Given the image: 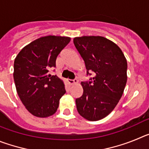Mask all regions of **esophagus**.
<instances>
[{
	"label": "esophagus",
	"mask_w": 149,
	"mask_h": 149,
	"mask_svg": "<svg viewBox=\"0 0 149 149\" xmlns=\"http://www.w3.org/2000/svg\"><path fill=\"white\" fill-rule=\"evenodd\" d=\"M68 82L70 85H73V84H77V83L78 82V81H77V80H71V79H68Z\"/></svg>",
	"instance_id": "obj_1"
}]
</instances>
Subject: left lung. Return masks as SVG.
Instances as JSON below:
<instances>
[{"label": "left lung", "instance_id": "1", "mask_svg": "<svg viewBox=\"0 0 149 149\" xmlns=\"http://www.w3.org/2000/svg\"><path fill=\"white\" fill-rule=\"evenodd\" d=\"M84 60L89 82H81L84 93L76 99L79 114L89 121H98L111 113L122 98L127 83V60L119 46L103 36L74 38Z\"/></svg>", "mask_w": 149, "mask_h": 149}]
</instances>
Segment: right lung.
I'll return each mask as SVG.
<instances>
[{
    "mask_svg": "<svg viewBox=\"0 0 149 149\" xmlns=\"http://www.w3.org/2000/svg\"><path fill=\"white\" fill-rule=\"evenodd\" d=\"M70 41L67 36H42L24 46L15 57L13 77L17 93L34 116L46 118L57 110L65 84L48 72L56 66V57Z\"/></svg>",
    "mask_w": 149,
    "mask_h": 149,
    "instance_id": "obj_1",
    "label": "right lung"
}]
</instances>
